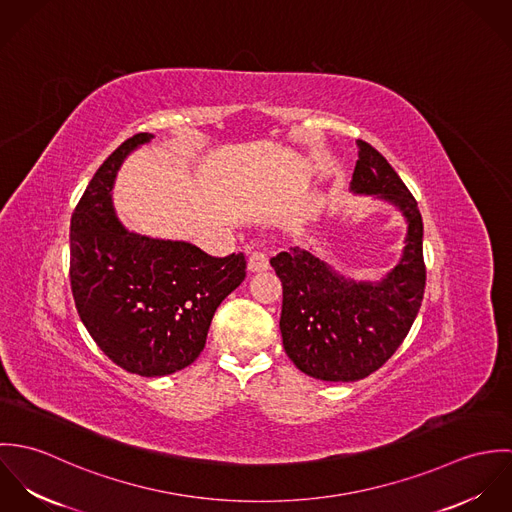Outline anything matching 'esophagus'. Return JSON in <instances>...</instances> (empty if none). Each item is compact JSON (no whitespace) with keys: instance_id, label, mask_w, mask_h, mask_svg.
<instances>
[{"instance_id":"1","label":"esophagus","mask_w":512,"mask_h":512,"mask_svg":"<svg viewBox=\"0 0 512 512\" xmlns=\"http://www.w3.org/2000/svg\"><path fill=\"white\" fill-rule=\"evenodd\" d=\"M270 268V260L264 252H252L248 258V270L250 272H264Z\"/></svg>"}]
</instances>
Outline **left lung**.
I'll return each mask as SVG.
<instances>
[{"instance_id":"8db88e82","label":"left lung","mask_w":512,"mask_h":512,"mask_svg":"<svg viewBox=\"0 0 512 512\" xmlns=\"http://www.w3.org/2000/svg\"><path fill=\"white\" fill-rule=\"evenodd\" d=\"M357 147L351 193L390 203L408 224L398 264L378 282H357L299 246L270 260L284 288L286 355L307 376L327 382H355L384 365L406 339L426 288L418 203L374 147L363 140Z\"/></svg>"}]
</instances>
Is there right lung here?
I'll return each instance as SVG.
<instances>
[{
    "instance_id": "1",
    "label": "right lung",
    "mask_w": 512,
    "mask_h": 512,
    "mask_svg": "<svg viewBox=\"0 0 512 512\" xmlns=\"http://www.w3.org/2000/svg\"><path fill=\"white\" fill-rule=\"evenodd\" d=\"M136 134L94 173L71 219L76 311L102 353L140 376H165L203 351L222 299L246 278L244 254L215 258L185 240L128 230L112 187L124 159L151 142Z\"/></svg>"
}]
</instances>
